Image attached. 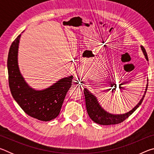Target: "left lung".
Here are the masks:
<instances>
[{"instance_id": "1", "label": "left lung", "mask_w": 154, "mask_h": 154, "mask_svg": "<svg viewBox=\"0 0 154 154\" xmlns=\"http://www.w3.org/2000/svg\"><path fill=\"white\" fill-rule=\"evenodd\" d=\"M140 48H141L143 53L144 54L145 59L148 61L147 54L145 48L142 45H140ZM147 86L148 83H147V85H146L144 94H143V97L140 99L139 102L137 103V105L128 112H126V113L123 114H112L105 111L100 105L96 96L93 94L87 88H84L83 93H84L85 95V105H86L88 113L91 119L96 124L100 125H111L121 123V122L124 121L126 118H128L130 115L133 113L137 110V109L141 105L143 98L145 97V93L147 92Z\"/></svg>"}]
</instances>
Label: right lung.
<instances>
[{
  "mask_svg": "<svg viewBox=\"0 0 154 154\" xmlns=\"http://www.w3.org/2000/svg\"><path fill=\"white\" fill-rule=\"evenodd\" d=\"M20 37L21 35L12 43L7 59L9 84L12 96L28 116L41 121H50L60 112L65 96L72 85L73 76L62 78L43 90L30 87L21 73L18 64Z\"/></svg>",
  "mask_w": 154,
  "mask_h": 154,
  "instance_id": "add662e5",
  "label": "right lung"
}]
</instances>
